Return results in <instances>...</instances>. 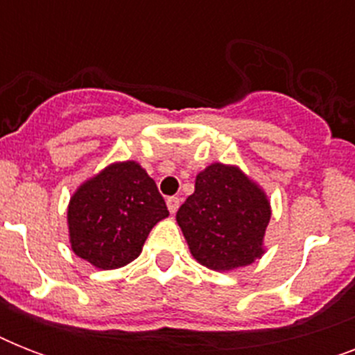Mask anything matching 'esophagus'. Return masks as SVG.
Listing matches in <instances>:
<instances>
[{"label":"esophagus","mask_w":355,"mask_h":355,"mask_svg":"<svg viewBox=\"0 0 355 355\" xmlns=\"http://www.w3.org/2000/svg\"><path fill=\"white\" fill-rule=\"evenodd\" d=\"M178 206H180V199L178 197H167V210L175 214L178 210Z\"/></svg>","instance_id":"1"}]
</instances>
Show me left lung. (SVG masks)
<instances>
[{"label":"left lung","mask_w":355,"mask_h":355,"mask_svg":"<svg viewBox=\"0 0 355 355\" xmlns=\"http://www.w3.org/2000/svg\"><path fill=\"white\" fill-rule=\"evenodd\" d=\"M270 206L237 167L211 164L197 175L195 191L177 211L189 250L214 270L250 265L263 254Z\"/></svg>","instance_id":"1"}]
</instances>
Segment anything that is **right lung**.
Listing matches in <instances>:
<instances>
[{"label":"right lung","mask_w":355,"mask_h":355,"mask_svg":"<svg viewBox=\"0 0 355 355\" xmlns=\"http://www.w3.org/2000/svg\"><path fill=\"white\" fill-rule=\"evenodd\" d=\"M167 216L166 200L139 164H112L69 200L71 248L97 269H118L138 258L153 227Z\"/></svg>","instance_id":"right-lung-1"}]
</instances>
